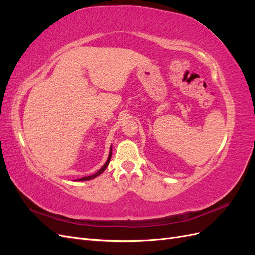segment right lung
<instances>
[{
	"instance_id": "1",
	"label": "right lung",
	"mask_w": 255,
	"mask_h": 255,
	"mask_svg": "<svg viewBox=\"0 0 255 255\" xmlns=\"http://www.w3.org/2000/svg\"><path fill=\"white\" fill-rule=\"evenodd\" d=\"M111 157H112V146H111V150H110V155H109V158H107V160H106V163L104 164V166L100 169V170L98 171V172H96L95 174H92V175H89V176H84V177H81V179H79V180H76V181H88V180H91V179H95V177H97L98 175H100L101 174L105 169H106V167L109 166V164H110V160H111Z\"/></svg>"
}]
</instances>
